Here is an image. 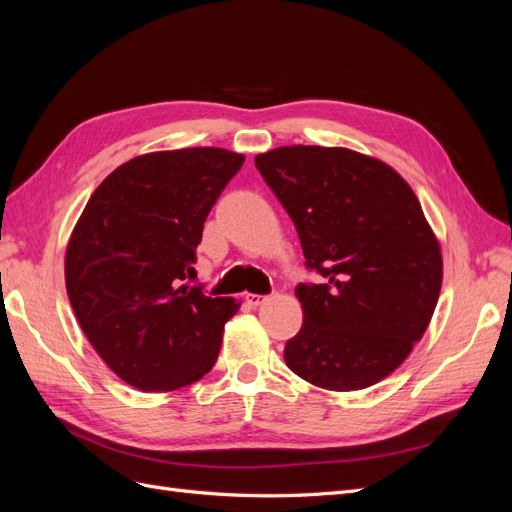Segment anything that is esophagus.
I'll use <instances>...</instances> for the list:
<instances>
[{
	"instance_id": "esophagus-1",
	"label": "esophagus",
	"mask_w": 512,
	"mask_h": 512,
	"mask_svg": "<svg viewBox=\"0 0 512 512\" xmlns=\"http://www.w3.org/2000/svg\"><path fill=\"white\" fill-rule=\"evenodd\" d=\"M267 301V297H262V294H245V303L250 307H258Z\"/></svg>"
}]
</instances>
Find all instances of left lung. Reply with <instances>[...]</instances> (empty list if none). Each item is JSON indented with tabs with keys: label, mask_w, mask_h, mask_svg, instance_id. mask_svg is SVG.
<instances>
[{
	"label": "left lung",
	"mask_w": 512,
	"mask_h": 512,
	"mask_svg": "<svg viewBox=\"0 0 512 512\" xmlns=\"http://www.w3.org/2000/svg\"><path fill=\"white\" fill-rule=\"evenodd\" d=\"M256 168L299 232L303 327L284 361L329 391H359L406 361L442 286L440 245L410 185L391 166L342 147L292 145Z\"/></svg>",
	"instance_id": "8db88e82"
}]
</instances>
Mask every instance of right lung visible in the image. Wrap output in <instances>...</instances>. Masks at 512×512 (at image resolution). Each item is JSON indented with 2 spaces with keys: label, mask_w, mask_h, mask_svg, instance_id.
<instances>
[{
  "label": "right lung",
  "mask_w": 512,
  "mask_h": 512,
  "mask_svg": "<svg viewBox=\"0 0 512 512\" xmlns=\"http://www.w3.org/2000/svg\"><path fill=\"white\" fill-rule=\"evenodd\" d=\"M218 147L156 151L91 194L66 252L70 305L89 344L141 391H175L218 361L239 303L190 286L215 200L243 166Z\"/></svg>",
  "instance_id": "obj_1"
}]
</instances>
